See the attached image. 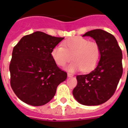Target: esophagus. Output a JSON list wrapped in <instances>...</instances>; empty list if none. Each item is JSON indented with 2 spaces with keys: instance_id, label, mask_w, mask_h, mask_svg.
<instances>
[{
  "instance_id": "1",
  "label": "esophagus",
  "mask_w": 128,
  "mask_h": 128,
  "mask_svg": "<svg viewBox=\"0 0 128 128\" xmlns=\"http://www.w3.org/2000/svg\"><path fill=\"white\" fill-rule=\"evenodd\" d=\"M74 76V75H73V74H71V73H69V72H68V77H72V76Z\"/></svg>"
}]
</instances>
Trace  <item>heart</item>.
<instances>
[{"mask_svg":"<svg viewBox=\"0 0 128 128\" xmlns=\"http://www.w3.org/2000/svg\"><path fill=\"white\" fill-rule=\"evenodd\" d=\"M63 46L52 48L51 56L59 66H64L72 58L74 61L68 66V70L75 72L83 70L88 72L96 67L101 57V50L97 42L90 41L82 36H75L62 43Z\"/></svg>","mask_w":128,"mask_h":128,"instance_id":"b5f03b06","label":"heart"}]
</instances>
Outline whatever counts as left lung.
<instances>
[{"label":"left lung","instance_id":"left-lung-1","mask_svg":"<svg viewBox=\"0 0 128 128\" xmlns=\"http://www.w3.org/2000/svg\"><path fill=\"white\" fill-rule=\"evenodd\" d=\"M93 38L100 46L101 57L97 67L90 74L76 76L72 94L83 105L98 106L114 95L123 73L122 52L113 35L101 29L89 31L82 36Z\"/></svg>","mask_w":128,"mask_h":128}]
</instances>
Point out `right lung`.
<instances>
[{
  "instance_id": "add662e5",
  "label": "right lung",
  "mask_w": 128,
  "mask_h": 128,
  "mask_svg": "<svg viewBox=\"0 0 128 128\" xmlns=\"http://www.w3.org/2000/svg\"><path fill=\"white\" fill-rule=\"evenodd\" d=\"M63 39L37 31L23 36L14 47L9 66L10 86L24 103L46 104L66 79L67 73L58 68L51 56L52 48Z\"/></svg>"
}]
</instances>
